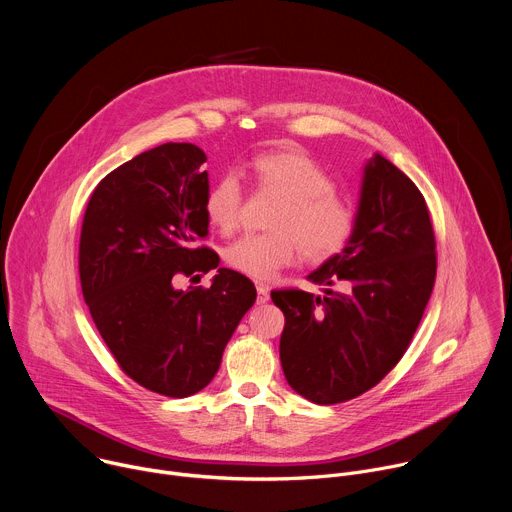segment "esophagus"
<instances>
[{
    "instance_id": "esophagus-1",
    "label": "esophagus",
    "mask_w": 512,
    "mask_h": 512,
    "mask_svg": "<svg viewBox=\"0 0 512 512\" xmlns=\"http://www.w3.org/2000/svg\"><path fill=\"white\" fill-rule=\"evenodd\" d=\"M269 302V287L265 283H257V304Z\"/></svg>"
}]
</instances>
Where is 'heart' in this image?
I'll return each instance as SVG.
<instances>
[{
  "mask_svg": "<svg viewBox=\"0 0 512 512\" xmlns=\"http://www.w3.org/2000/svg\"><path fill=\"white\" fill-rule=\"evenodd\" d=\"M259 188L281 196L271 233L245 235L225 249V261L255 279H269L302 253L324 261L340 253L354 231L352 208L334 192L332 176L300 152H269L251 164ZM243 188L237 172L216 178L204 210L214 229L229 235L241 223Z\"/></svg>",
  "mask_w": 512,
  "mask_h": 512,
  "instance_id": "1",
  "label": "heart"
}]
</instances>
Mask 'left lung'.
I'll list each match as a JSON object with an SVG mask.
<instances>
[{
    "instance_id": "left-lung-1",
    "label": "left lung",
    "mask_w": 512,
    "mask_h": 512,
    "mask_svg": "<svg viewBox=\"0 0 512 512\" xmlns=\"http://www.w3.org/2000/svg\"><path fill=\"white\" fill-rule=\"evenodd\" d=\"M308 281L324 285L326 296L271 291L285 316L283 375L312 403H342L373 389L401 360L435 281L425 198L381 154L364 164L352 237Z\"/></svg>"
}]
</instances>
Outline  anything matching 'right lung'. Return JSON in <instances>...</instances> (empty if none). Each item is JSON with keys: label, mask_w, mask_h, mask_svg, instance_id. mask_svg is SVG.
Listing matches in <instances>:
<instances>
[{"label": "right lung", "mask_w": 512, "mask_h": 512, "mask_svg": "<svg viewBox=\"0 0 512 512\" xmlns=\"http://www.w3.org/2000/svg\"><path fill=\"white\" fill-rule=\"evenodd\" d=\"M204 162L194 143H164L107 174L89 200L79 247L83 296L119 367L178 399L214 379L257 298L251 279L196 247L208 235ZM212 268L208 290L175 287L178 274Z\"/></svg>", "instance_id": "right-lung-1"}]
</instances>
